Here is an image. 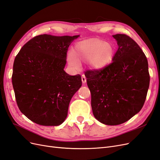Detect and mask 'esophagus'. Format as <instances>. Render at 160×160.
<instances>
[{
	"label": "esophagus",
	"mask_w": 160,
	"mask_h": 160,
	"mask_svg": "<svg viewBox=\"0 0 160 160\" xmlns=\"http://www.w3.org/2000/svg\"><path fill=\"white\" fill-rule=\"evenodd\" d=\"M82 82L83 84H85L86 82V78L85 75H84V74L82 75Z\"/></svg>",
	"instance_id": "34e87169"
}]
</instances>
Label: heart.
Wrapping results in <instances>:
<instances>
[{"mask_svg": "<svg viewBox=\"0 0 160 160\" xmlns=\"http://www.w3.org/2000/svg\"><path fill=\"white\" fill-rule=\"evenodd\" d=\"M114 53V47L110 43L94 38L76 43L73 51L68 53L67 60L69 66L74 70L80 69V60L88 61L92 68L100 69L110 62Z\"/></svg>", "mask_w": 160, "mask_h": 160, "instance_id": "heart-1", "label": "heart"}]
</instances>
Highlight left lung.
Instances as JSON below:
<instances>
[{"mask_svg": "<svg viewBox=\"0 0 160 160\" xmlns=\"http://www.w3.org/2000/svg\"><path fill=\"white\" fill-rule=\"evenodd\" d=\"M113 37L118 48L112 62L85 72L93 114L110 126L124 123L141 110L149 85L148 60L139 45L124 34Z\"/></svg>", "mask_w": 160, "mask_h": 160, "instance_id": "obj_1", "label": "left lung"}]
</instances>
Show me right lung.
<instances>
[{"mask_svg":"<svg viewBox=\"0 0 160 160\" xmlns=\"http://www.w3.org/2000/svg\"><path fill=\"white\" fill-rule=\"evenodd\" d=\"M79 35L36 36L15 57L12 82L19 110L41 126H59L82 86L80 74L64 70L69 46Z\"/></svg>","mask_w":160,"mask_h":160,"instance_id":"obj_1","label":"right lung"}]
</instances>
